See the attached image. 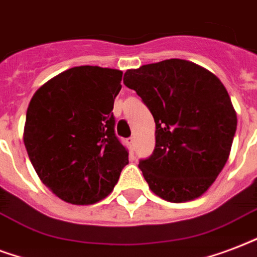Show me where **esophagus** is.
<instances>
[{"mask_svg":"<svg viewBox=\"0 0 257 257\" xmlns=\"http://www.w3.org/2000/svg\"><path fill=\"white\" fill-rule=\"evenodd\" d=\"M128 145H130L131 148H134V145H136V138H134V137H130V138H128Z\"/></svg>","mask_w":257,"mask_h":257,"instance_id":"obj_1","label":"esophagus"}]
</instances>
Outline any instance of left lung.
Instances as JSON below:
<instances>
[{
  "instance_id": "left-lung-1",
  "label": "left lung",
  "mask_w": 257,
  "mask_h": 257,
  "mask_svg": "<svg viewBox=\"0 0 257 257\" xmlns=\"http://www.w3.org/2000/svg\"><path fill=\"white\" fill-rule=\"evenodd\" d=\"M123 82L156 121L153 153L138 165L150 190L173 203L200 196L225 167L236 134V112L222 82L184 59L127 70Z\"/></svg>"
}]
</instances>
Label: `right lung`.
<instances>
[{
  "instance_id": "add662e5",
  "label": "right lung",
  "mask_w": 257,
  "mask_h": 257,
  "mask_svg": "<svg viewBox=\"0 0 257 257\" xmlns=\"http://www.w3.org/2000/svg\"><path fill=\"white\" fill-rule=\"evenodd\" d=\"M116 69L77 66L36 90L27 109L24 145L44 186L71 204L104 199L128 164L115 133Z\"/></svg>"
}]
</instances>
